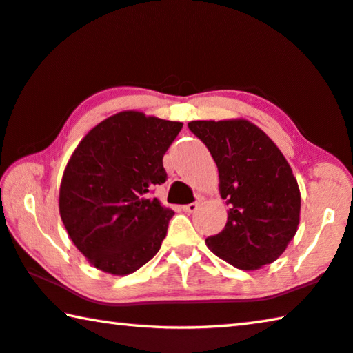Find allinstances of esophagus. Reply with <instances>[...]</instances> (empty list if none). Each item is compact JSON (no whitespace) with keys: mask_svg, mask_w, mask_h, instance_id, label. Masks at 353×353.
<instances>
[{"mask_svg":"<svg viewBox=\"0 0 353 353\" xmlns=\"http://www.w3.org/2000/svg\"><path fill=\"white\" fill-rule=\"evenodd\" d=\"M199 206H200L199 203H189V205H184V206H183V211H184V212H188V214H194V212L199 210Z\"/></svg>","mask_w":353,"mask_h":353,"instance_id":"1","label":"esophagus"}]
</instances>
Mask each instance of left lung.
Segmentation results:
<instances>
[{
  "label": "left lung",
  "instance_id": "obj_1",
  "mask_svg": "<svg viewBox=\"0 0 353 353\" xmlns=\"http://www.w3.org/2000/svg\"><path fill=\"white\" fill-rule=\"evenodd\" d=\"M189 130L210 150L227 225L206 238L210 250L241 270H256L286 250L300 222V189L272 139L245 119L194 120Z\"/></svg>",
  "mask_w": 353,
  "mask_h": 353
}]
</instances>
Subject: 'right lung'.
Wrapping results in <instances>:
<instances>
[{
    "label": "right lung",
    "mask_w": 353,
    "mask_h": 353,
    "mask_svg": "<svg viewBox=\"0 0 353 353\" xmlns=\"http://www.w3.org/2000/svg\"><path fill=\"white\" fill-rule=\"evenodd\" d=\"M181 128V122L122 111L74 148L62 175L59 214L95 269L130 275L159 252L175 212L148 199V190L165 181L163 156Z\"/></svg>",
    "instance_id": "1"
}]
</instances>
